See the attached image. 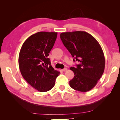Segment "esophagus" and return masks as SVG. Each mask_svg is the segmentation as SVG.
Returning <instances> with one entry per match:
<instances>
[{"instance_id":"34e87169","label":"esophagus","mask_w":120,"mask_h":120,"mask_svg":"<svg viewBox=\"0 0 120 120\" xmlns=\"http://www.w3.org/2000/svg\"><path fill=\"white\" fill-rule=\"evenodd\" d=\"M68 70V68H63V70H62V71H67Z\"/></svg>"}]
</instances>
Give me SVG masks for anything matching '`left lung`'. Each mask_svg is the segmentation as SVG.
<instances>
[{"label": "left lung", "mask_w": 120, "mask_h": 120, "mask_svg": "<svg viewBox=\"0 0 120 120\" xmlns=\"http://www.w3.org/2000/svg\"><path fill=\"white\" fill-rule=\"evenodd\" d=\"M60 38L74 61L80 63L70 68L75 75L70 81L71 87L82 92L89 91L96 86L105 70V59L100 45L91 34L82 31L63 32Z\"/></svg>", "instance_id": "left-lung-1"}]
</instances>
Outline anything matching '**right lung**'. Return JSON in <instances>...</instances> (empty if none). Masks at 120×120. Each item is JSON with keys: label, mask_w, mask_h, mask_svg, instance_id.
<instances>
[{"label": "right lung", "mask_w": 120, "mask_h": 120, "mask_svg": "<svg viewBox=\"0 0 120 120\" xmlns=\"http://www.w3.org/2000/svg\"><path fill=\"white\" fill-rule=\"evenodd\" d=\"M57 33L41 31L24 41L19 54L21 75L29 84L41 92L51 90L60 72L54 70L48 57Z\"/></svg>", "instance_id": "right-lung-1"}]
</instances>
